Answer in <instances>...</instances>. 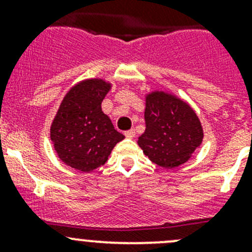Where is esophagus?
<instances>
[{
  "mask_svg": "<svg viewBox=\"0 0 252 252\" xmlns=\"http://www.w3.org/2000/svg\"><path fill=\"white\" fill-rule=\"evenodd\" d=\"M124 135H126V138H128V139H133L134 136H135V131H134L133 129H130V130L124 131Z\"/></svg>",
  "mask_w": 252,
  "mask_h": 252,
  "instance_id": "obj_1",
  "label": "esophagus"
}]
</instances>
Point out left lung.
<instances>
[{"instance_id": "obj_1", "label": "left lung", "mask_w": 252, "mask_h": 252, "mask_svg": "<svg viewBox=\"0 0 252 252\" xmlns=\"http://www.w3.org/2000/svg\"><path fill=\"white\" fill-rule=\"evenodd\" d=\"M146 129L138 144L157 166L174 168L185 163L201 145L199 117L188 103L163 91L146 96Z\"/></svg>"}]
</instances>
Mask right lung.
Listing matches in <instances>:
<instances>
[{
  "label": "right lung",
  "instance_id": "right-lung-1",
  "mask_svg": "<svg viewBox=\"0 0 252 252\" xmlns=\"http://www.w3.org/2000/svg\"><path fill=\"white\" fill-rule=\"evenodd\" d=\"M111 84L86 79L63 98L51 126V140L67 166L89 172L103 166L117 142L124 139L101 108Z\"/></svg>",
  "mask_w": 252,
  "mask_h": 252
}]
</instances>
